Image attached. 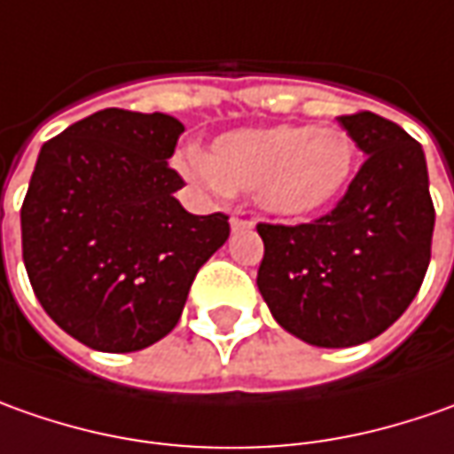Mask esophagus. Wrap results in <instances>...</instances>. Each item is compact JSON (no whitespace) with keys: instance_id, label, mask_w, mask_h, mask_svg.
<instances>
[{"instance_id":"obj_1","label":"esophagus","mask_w":454,"mask_h":454,"mask_svg":"<svg viewBox=\"0 0 454 454\" xmlns=\"http://www.w3.org/2000/svg\"><path fill=\"white\" fill-rule=\"evenodd\" d=\"M251 226H254V221H248V218H241V215H233V218H231V228H233V231H243V228Z\"/></svg>"}]
</instances>
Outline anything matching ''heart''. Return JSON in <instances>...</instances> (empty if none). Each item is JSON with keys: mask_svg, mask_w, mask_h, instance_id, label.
I'll list each match as a JSON object with an SVG mask.
<instances>
[{"mask_svg": "<svg viewBox=\"0 0 454 454\" xmlns=\"http://www.w3.org/2000/svg\"><path fill=\"white\" fill-rule=\"evenodd\" d=\"M356 145L341 128L271 125L243 128L213 140L206 158L183 170L213 191L256 193L263 211L304 218L329 208L349 185Z\"/></svg>", "mask_w": 454, "mask_h": 454, "instance_id": "obj_1", "label": "heart"}]
</instances>
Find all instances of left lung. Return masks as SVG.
Returning a JSON list of instances; mask_svg holds the SVG:
<instances>
[{"label": "left lung", "mask_w": 454, "mask_h": 454, "mask_svg": "<svg viewBox=\"0 0 454 454\" xmlns=\"http://www.w3.org/2000/svg\"><path fill=\"white\" fill-rule=\"evenodd\" d=\"M339 122L367 158L334 211L299 226H256L263 301L289 334L326 349L364 344L407 311L434 231L422 145L374 113Z\"/></svg>", "instance_id": "left-lung-1"}]
</instances>
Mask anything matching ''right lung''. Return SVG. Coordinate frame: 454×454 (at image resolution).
<instances>
[{
    "mask_svg": "<svg viewBox=\"0 0 454 454\" xmlns=\"http://www.w3.org/2000/svg\"><path fill=\"white\" fill-rule=\"evenodd\" d=\"M183 122L107 107L44 143L22 203V258L42 309L98 352H137L178 324L226 213L193 215L168 165Z\"/></svg>",
    "mask_w": 454,
    "mask_h": 454,
    "instance_id": "right-lung-1",
    "label": "right lung"
}]
</instances>
